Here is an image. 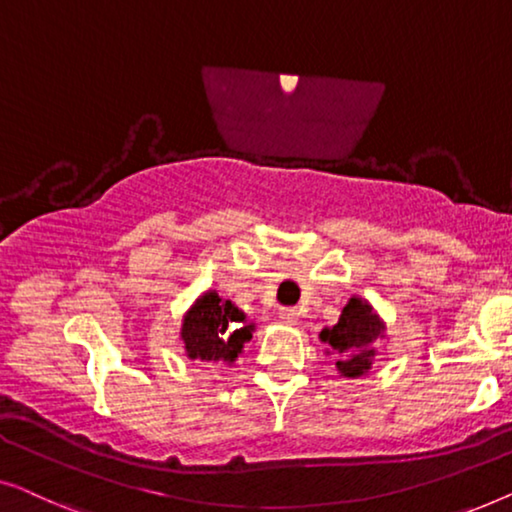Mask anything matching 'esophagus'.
Masks as SVG:
<instances>
[{
    "label": "esophagus",
    "instance_id": "esophagus-1",
    "mask_svg": "<svg viewBox=\"0 0 512 512\" xmlns=\"http://www.w3.org/2000/svg\"><path fill=\"white\" fill-rule=\"evenodd\" d=\"M280 320H283L285 325H297L299 313L294 311V308H280Z\"/></svg>",
    "mask_w": 512,
    "mask_h": 512
}]
</instances>
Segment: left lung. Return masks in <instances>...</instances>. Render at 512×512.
<instances>
[{"label":"left lung","instance_id":"1","mask_svg":"<svg viewBox=\"0 0 512 512\" xmlns=\"http://www.w3.org/2000/svg\"><path fill=\"white\" fill-rule=\"evenodd\" d=\"M385 331L383 318L369 301L350 297L336 325L320 331V341L329 345L327 352L336 357V371L343 378H364L369 376Z\"/></svg>","mask_w":512,"mask_h":512}]
</instances>
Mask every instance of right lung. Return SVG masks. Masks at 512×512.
I'll use <instances>...</instances> for the list:
<instances>
[{
	"label": "right lung",
	"instance_id": "right-lung-1",
	"mask_svg": "<svg viewBox=\"0 0 512 512\" xmlns=\"http://www.w3.org/2000/svg\"><path fill=\"white\" fill-rule=\"evenodd\" d=\"M253 331L255 325L246 320L239 306L222 299L215 290H206L183 315L181 341L192 362L234 364Z\"/></svg>",
	"mask_w": 512,
	"mask_h": 512
}]
</instances>
